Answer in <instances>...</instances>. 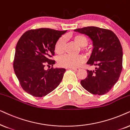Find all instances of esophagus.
Here are the masks:
<instances>
[{
  "label": "esophagus",
  "instance_id": "1",
  "mask_svg": "<svg viewBox=\"0 0 130 130\" xmlns=\"http://www.w3.org/2000/svg\"><path fill=\"white\" fill-rule=\"evenodd\" d=\"M71 69V70L75 71H78L79 70V68H70Z\"/></svg>",
  "mask_w": 130,
  "mask_h": 130
}]
</instances>
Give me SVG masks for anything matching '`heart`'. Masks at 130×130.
<instances>
[{
	"label": "heart",
	"mask_w": 130,
	"mask_h": 130,
	"mask_svg": "<svg viewBox=\"0 0 130 130\" xmlns=\"http://www.w3.org/2000/svg\"><path fill=\"white\" fill-rule=\"evenodd\" d=\"M72 39L75 43L81 47V50L86 53H89V51L85 47L88 44L87 38L82 34H75L72 36ZM65 44H66V39L65 37H60L57 41L55 46V51L59 55L62 54L65 50ZM84 62V58L82 55H67L61 57L58 60V63L60 67L68 68H75L78 67L81 63Z\"/></svg>",
	"instance_id": "obj_1"
}]
</instances>
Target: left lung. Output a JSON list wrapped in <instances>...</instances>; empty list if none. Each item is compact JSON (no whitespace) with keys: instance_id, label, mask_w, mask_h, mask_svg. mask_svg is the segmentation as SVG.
<instances>
[{"instance_id":"8db88e82","label":"left lung","mask_w":130,"mask_h":130,"mask_svg":"<svg viewBox=\"0 0 130 130\" xmlns=\"http://www.w3.org/2000/svg\"><path fill=\"white\" fill-rule=\"evenodd\" d=\"M74 31L89 36L93 49L87 63L96 66L87 70V77L81 81L84 89L93 94H106L118 80L122 69V48L112 31L96 27L75 29Z\"/></svg>"}]
</instances>
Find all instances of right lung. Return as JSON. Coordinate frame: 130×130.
Masks as SVG:
<instances>
[{
	"label": "right lung",
	"mask_w": 130,
	"mask_h": 130,
	"mask_svg": "<svg viewBox=\"0 0 130 130\" xmlns=\"http://www.w3.org/2000/svg\"><path fill=\"white\" fill-rule=\"evenodd\" d=\"M67 31L51 28L31 30L22 34L16 46L13 69L24 90L34 97L46 96L61 82L65 68L46 70L55 63L50 58L55 55V44Z\"/></svg>",
	"instance_id": "right-lung-1"
}]
</instances>
